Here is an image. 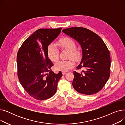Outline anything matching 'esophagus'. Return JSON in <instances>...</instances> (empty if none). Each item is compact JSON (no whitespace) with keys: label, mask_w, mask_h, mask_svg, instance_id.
<instances>
[{"label":"esophagus","mask_w":125,"mask_h":125,"mask_svg":"<svg viewBox=\"0 0 125 125\" xmlns=\"http://www.w3.org/2000/svg\"><path fill=\"white\" fill-rule=\"evenodd\" d=\"M66 74V72H65V71H62V74L63 75H65Z\"/></svg>","instance_id":"esophagus-1"}]
</instances>
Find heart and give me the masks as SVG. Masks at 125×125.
Segmentation results:
<instances>
[{"label": "heart", "instance_id": "heart-1", "mask_svg": "<svg viewBox=\"0 0 125 125\" xmlns=\"http://www.w3.org/2000/svg\"><path fill=\"white\" fill-rule=\"evenodd\" d=\"M58 45L62 50H65L69 52L68 58H71L77 61L81 57L80 51L75 49L76 43L73 39L66 37L61 39L58 42ZM48 55L50 60L52 62H57L59 59V52L56 45L54 44H50L47 50ZM74 63L71 60L67 61H60L58 62L55 65V68L57 70L66 71L73 68Z\"/></svg>", "mask_w": 125, "mask_h": 125}]
</instances>
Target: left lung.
I'll list each match as a JSON object with an SVG mask.
<instances>
[{
  "instance_id": "1",
  "label": "left lung",
  "mask_w": 125,
  "mask_h": 125,
  "mask_svg": "<svg viewBox=\"0 0 125 125\" xmlns=\"http://www.w3.org/2000/svg\"><path fill=\"white\" fill-rule=\"evenodd\" d=\"M62 32L77 41L82 50V60L76 68L84 70L81 73L73 71L74 89L85 95L98 93L110 76V52L106 44L100 37L86 28L71 27Z\"/></svg>"
}]
</instances>
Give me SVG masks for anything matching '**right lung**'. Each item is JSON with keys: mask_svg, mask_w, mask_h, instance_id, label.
Wrapping results in <instances>:
<instances>
[{"mask_svg": "<svg viewBox=\"0 0 125 125\" xmlns=\"http://www.w3.org/2000/svg\"><path fill=\"white\" fill-rule=\"evenodd\" d=\"M62 28L39 29L24 42L17 54L18 76L24 90L32 97L43 100L53 96L62 76L51 70L48 57L50 44L60 34Z\"/></svg>", "mask_w": 125, "mask_h": 125, "instance_id": "right-lung-1", "label": "right lung"}]
</instances>
